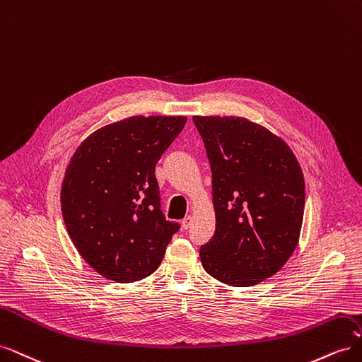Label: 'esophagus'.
Returning <instances> with one entry per match:
<instances>
[{"label":"esophagus","mask_w":362,"mask_h":362,"mask_svg":"<svg viewBox=\"0 0 362 362\" xmlns=\"http://www.w3.org/2000/svg\"><path fill=\"white\" fill-rule=\"evenodd\" d=\"M192 222H193V217H192V216H187V217H184V218H182L181 225H182V228H184V229H189V228L192 226Z\"/></svg>","instance_id":"1"}]
</instances>
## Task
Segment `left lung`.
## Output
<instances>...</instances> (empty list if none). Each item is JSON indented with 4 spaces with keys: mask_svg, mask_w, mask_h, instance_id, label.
<instances>
[{
    "mask_svg": "<svg viewBox=\"0 0 362 362\" xmlns=\"http://www.w3.org/2000/svg\"><path fill=\"white\" fill-rule=\"evenodd\" d=\"M213 175L216 231L199 250L208 275L250 287L275 275L299 243L305 180L290 146L238 116H193Z\"/></svg>",
    "mask_w": 362,
    "mask_h": 362,
    "instance_id": "1",
    "label": "left lung"
}]
</instances>
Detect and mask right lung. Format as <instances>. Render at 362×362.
I'll return each mask as SVG.
<instances>
[{
	"instance_id": "right-lung-1",
	"label": "right lung",
	"mask_w": 362,
	"mask_h": 362,
	"mask_svg": "<svg viewBox=\"0 0 362 362\" xmlns=\"http://www.w3.org/2000/svg\"><path fill=\"white\" fill-rule=\"evenodd\" d=\"M185 116H133L96 129L76 148L62 184L64 225L84 261L107 279L154 273L177 222L161 211L156 164Z\"/></svg>"
}]
</instances>
